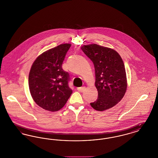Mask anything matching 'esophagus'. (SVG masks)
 <instances>
[{
    "instance_id": "esophagus-1",
    "label": "esophagus",
    "mask_w": 158,
    "mask_h": 158,
    "mask_svg": "<svg viewBox=\"0 0 158 158\" xmlns=\"http://www.w3.org/2000/svg\"><path fill=\"white\" fill-rule=\"evenodd\" d=\"M85 86H83V87H80V88H78L77 89V90H78L79 92H83L84 90H85Z\"/></svg>"
}]
</instances>
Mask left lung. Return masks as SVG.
I'll list each match as a JSON object with an SVG mask.
<instances>
[{"mask_svg": "<svg viewBox=\"0 0 158 158\" xmlns=\"http://www.w3.org/2000/svg\"><path fill=\"white\" fill-rule=\"evenodd\" d=\"M81 49L93 62L95 72V85L98 97L91 106L99 111L117 105L124 97L127 87L126 69L120 54L114 49L92 44Z\"/></svg>", "mask_w": 158, "mask_h": 158, "instance_id": "1", "label": "left lung"}]
</instances>
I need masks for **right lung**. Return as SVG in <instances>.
I'll return each instance as SVG.
<instances>
[{"label":"right lung","instance_id":"add662e5","mask_svg":"<svg viewBox=\"0 0 158 158\" xmlns=\"http://www.w3.org/2000/svg\"><path fill=\"white\" fill-rule=\"evenodd\" d=\"M71 44H62L40 54L34 61L28 77L32 98L38 106L55 112L61 109L72 94L69 74L62 63Z\"/></svg>","mask_w":158,"mask_h":158}]
</instances>
